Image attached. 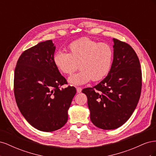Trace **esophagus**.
<instances>
[{"mask_svg": "<svg viewBox=\"0 0 156 156\" xmlns=\"http://www.w3.org/2000/svg\"><path fill=\"white\" fill-rule=\"evenodd\" d=\"M76 89H77V93H81V92L82 88H81V87H77Z\"/></svg>", "mask_w": 156, "mask_h": 156, "instance_id": "obj_1", "label": "esophagus"}]
</instances>
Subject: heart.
Returning a JSON list of instances; mask_svg holds the SVG:
<instances>
[{"mask_svg": "<svg viewBox=\"0 0 156 156\" xmlns=\"http://www.w3.org/2000/svg\"><path fill=\"white\" fill-rule=\"evenodd\" d=\"M69 53L56 51L53 60L61 73L72 74L78 68L79 72L68 78L74 85L86 84L92 79L101 80L109 73L113 60V49L106 43H99L88 37H82L71 43Z\"/></svg>", "mask_w": 156, "mask_h": 156, "instance_id": "heart-1", "label": "heart"}]
</instances>
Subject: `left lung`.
Wrapping results in <instances>:
<instances>
[{
	"mask_svg": "<svg viewBox=\"0 0 156 156\" xmlns=\"http://www.w3.org/2000/svg\"><path fill=\"white\" fill-rule=\"evenodd\" d=\"M113 60L107 76L93 88H84L90 120L102 129L123 125L137 105L142 87V73L137 55L125 42L112 39Z\"/></svg>",
	"mask_w": 156,
	"mask_h": 156,
	"instance_id": "1",
	"label": "left lung"
}]
</instances>
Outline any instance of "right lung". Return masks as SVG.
<instances>
[{"label":"right lung","instance_id":"add662e5","mask_svg":"<svg viewBox=\"0 0 156 156\" xmlns=\"http://www.w3.org/2000/svg\"><path fill=\"white\" fill-rule=\"evenodd\" d=\"M56 47L52 40L40 42L23 52L14 73V95L23 116L36 129L51 132L66 123L76 89L67 84L55 66Z\"/></svg>","mask_w":156,"mask_h":156}]
</instances>
